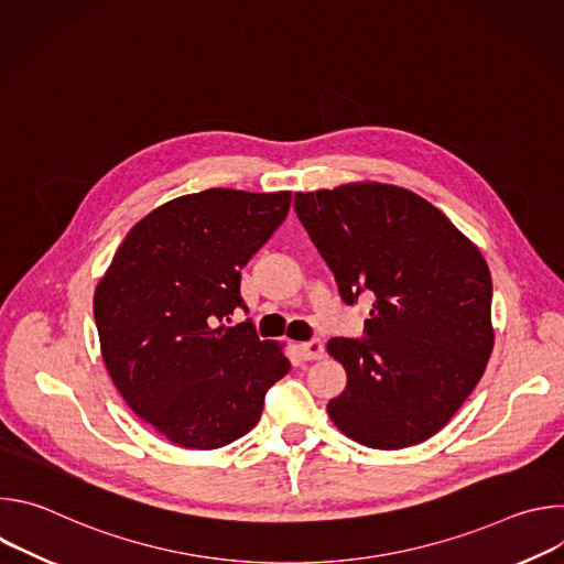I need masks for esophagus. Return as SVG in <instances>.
Listing matches in <instances>:
<instances>
[{
  "instance_id": "obj_1",
  "label": "esophagus",
  "mask_w": 564,
  "mask_h": 564,
  "mask_svg": "<svg viewBox=\"0 0 564 564\" xmlns=\"http://www.w3.org/2000/svg\"><path fill=\"white\" fill-rule=\"evenodd\" d=\"M299 350H301L303 359H307V361H314V359H324V355H326L324 341H318V339H312V341L299 344Z\"/></svg>"
}]
</instances>
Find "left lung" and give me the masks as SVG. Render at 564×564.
Returning a JSON list of instances; mask_svg holds the SVG:
<instances>
[{
  "label": "left lung",
  "instance_id": "8db88e82",
  "mask_svg": "<svg viewBox=\"0 0 564 564\" xmlns=\"http://www.w3.org/2000/svg\"><path fill=\"white\" fill-rule=\"evenodd\" d=\"M294 209L344 301L375 296L368 339L328 341L348 375L328 404L330 420L370 448L426 442L468 399L494 352L485 257L435 205L397 185L299 192Z\"/></svg>",
  "mask_w": 564,
  "mask_h": 564
}]
</instances>
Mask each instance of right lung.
Wrapping results in <instances>:
<instances>
[{"mask_svg": "<svg viewBox=\"0 0 564 564\" xmlns=\"http://www.w3.org/2000/svg\"><path fill=\"white\" fill-rule=\"evenodd\" d=\"M292 194L205 189L140 218L102 274L94 316L113 386L172 444L212 451L250 433L290 370L283 344L225 326L240 270L290 209Z\"/></svg>", "mask_w": 564, "mask_h": 564, "instance_id": "right-lung-1", "label": "right lung"}]
</instances>
